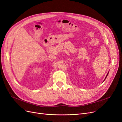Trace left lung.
<instances>
[{"label":"left lung","instance_id":"8db88e82","mask_svg":"<svg viewBox=\"0 0 122 122\" xmlns=\"http://www.w3.org/2000/svg\"><path fill=\"white\" fill-rule=\"evenodd\" d=\"M107 75H108V74H107V75H106V77H105V79H106V77H107ZM105 79H104V80H105Z\"/></svg>","mask_w":122,"mask_h":122}]
</instances>
